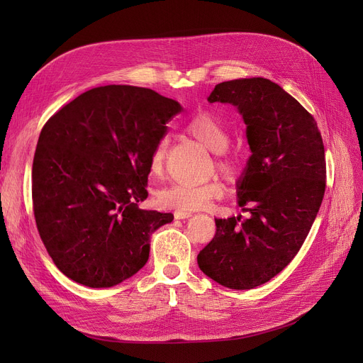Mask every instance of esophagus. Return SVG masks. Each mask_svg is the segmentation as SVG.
<instances>
[{
    "label": "esophagus",
    "mask_w": 363,
    "mask_h": 363,
    "mask_svg": "<svg viewBox=\"0 0 363 363\" xmlns=\"http://www.w3.org/2000/svg\"><path fill=\"white\" fill-rule=\"evenodd\" d=\"M174 215H175V219H188L193 216L191 212H184V211H175Z\"/></svg>",
    "instance_id": "esophagus-1"
}]
</instances>
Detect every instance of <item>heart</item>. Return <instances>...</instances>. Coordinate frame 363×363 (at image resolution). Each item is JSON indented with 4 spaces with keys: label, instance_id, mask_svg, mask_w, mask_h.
Instances as JSON below:
<instances>
[{
    "label": "heart",
    "instance_id": "b5f03b06",
    "mask_svg": "<svg viewBox=\"0 0 363 363\" xmlns=\"http://www.w3.org/2000/svg\"><path fill=\"white\" fill-rule=\"evenodd\" d=\"M185 130L194 137L207 150L216 152V167L226 177H234L240 169V159L233 152L225 151L230 144V130L226 125L216 118L213 113L200 111L189 119L185 125ZM169 148V138H160L150 156V172L159 177L163 167ZM223 196V185L218 179L194 185L186 182H175L163 188L159 193V201L169 208L177 211L193 212L206 207L216 199Z\"/></svg>",
    "mask_w": 363,
    "mask_h": 363
}]
</instances>
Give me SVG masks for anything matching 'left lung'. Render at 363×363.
Returning a JSON list of instances; mask_svg holds the SVG:
<instances>
[{
	"label": "left lung",
	"mask_w": 363,
	"mask_h": 363,
	"mask_svg": "<svg viewBox=\"0 0 363 363\" xmlns=\"http://www.w3.org/2000/svg\"><path fill=\"white\" fill-rule=\"evenodd\" d=\"M207 101L235 106L247 125L252 156L237 196L250 218L215 219L197 263L223 287L250 290L278 275L306 240L325 193V150L312 114L269 79L218 84Z\"/></svg>",
	"instance_id": "8db88e82"
}]
</instances>
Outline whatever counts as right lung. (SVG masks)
Segmentation results:
<instances>
[{
  "label": "right lung",
  "instance_id": "add662e5",
  "mask_svg": "<svg viewBox=\"0 0 363 363\" xmlns=\"http://www.w3.org/2000/svg\"><path fill=\"white\" fill-rule=\"evenodd\" d=\"M181 104L130 85L92 88L44 125L32 166L38 233L54 264L91 289L135 275L150 237L174 220L143 211L150 156Z\"/></svg>",
  "mask_w": 363,
  "mask_h": 363
}]
</instances>
